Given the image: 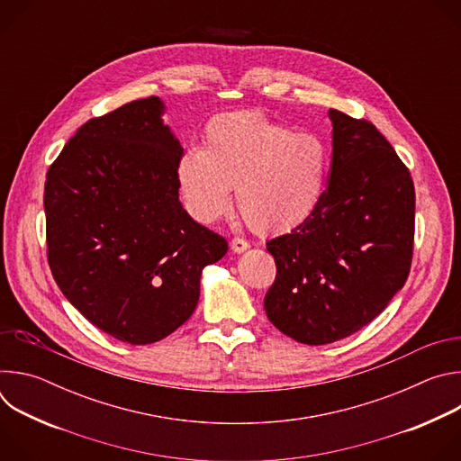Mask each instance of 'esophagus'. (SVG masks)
Listing matches in <instances>:
<instances>
[{
	"mask_svg": "<svg viewBox=\"0 0 461 461\" xmlns=\"http://www.w3.org/2000/svg\"><path fill=\"white\" fill-rule=\"evenodd\" d=\"M248 248H249V242H248V240H244V239H240V237L231 239V249H233L235 253H242V251H246Z\"/></svg>",
	"mask_w": 461,
	"mask_h": 461,
	"instance_id": "34e87169",
	"label": "esophagus"
}]
</instances>
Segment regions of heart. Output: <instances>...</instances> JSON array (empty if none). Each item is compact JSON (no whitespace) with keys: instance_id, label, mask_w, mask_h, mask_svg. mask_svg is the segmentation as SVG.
I'll return each mask as SVG.
<instances>
[{"instance_id":"1","label":"heart","mask_w":461,"mask_h":461,"mask_svg":"<svg viewBox=\"0 0 461 461\" xmlns=\"http://www.w3.org/2000/svg\"><path fill=\"white\" fill-rule=\"evenodd\" d=\"M328 153L312 133H294L257 111L224 113L204 129L203 148H185L175 167L185 212L212 224L237 208L258 233H288L317 210Z\"/></svg>"}]
</instances>
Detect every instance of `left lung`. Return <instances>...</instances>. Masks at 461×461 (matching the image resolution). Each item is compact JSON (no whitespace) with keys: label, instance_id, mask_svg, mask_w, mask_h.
<instances>
[{"label":"left lung","instance_id":"8db88e82","mask_svg":"<svg viewBox=\"0 0 461 461\" xmlns=\"http://www.w3.org/2000/svg\"><path fill=\"white\" fill-rule=\"evenodd\" d=\"M332 166L315 213L267 242L277 276L265 297L272 324L328 345L375 319L411 272L416 193L411 171L374 123L338 109Z\"/></svg>","mask_w":461,"mask_h":461}]
</instances>
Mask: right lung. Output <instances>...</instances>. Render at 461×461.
Segmentation results:
<instances>
[{
    "instance_id": "1",
    "label": "right lung",
    "mask_w": 461,
    "mask_h": 461,
    "mask_svg": "<svg viewBox=\"0 0 461 461\" xmlns=\"http://www.w3.org/2000/svg\"><path fill=\"white\" fill-rule=\"evenodd\" d=\"M158 96L86 122L47 171V258L69 303L129 345L173 334L228 242L178 201L180 142Z\"/></svg>"
}]
</instances>
